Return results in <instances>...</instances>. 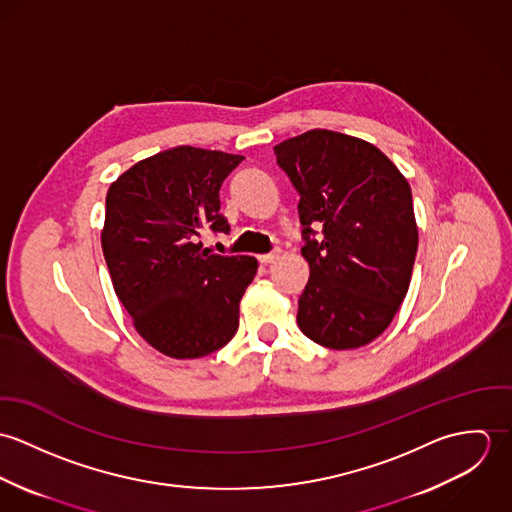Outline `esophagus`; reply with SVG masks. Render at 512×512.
Wrapping results in <instances>:
<instances>
[{"label": "esophagus", "mask_w": 512, "mask_h": 512, "mask_svg": "<svg viewBox=\"0 0 512 512\" xmlns=\"http://www.w3.org/2000/svg\"><path fill=\"white\" fill-rule=\"evenodd\" d=\"M278 258H280V250H274V252H270V254H262V256H258L260 264H272V262H276Z\"/></svg>", "instance_id": "esophagus-1"}]
</instances>
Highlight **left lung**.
Here are the masks:
<instances>
[{
    "label": "left lung",
    "mask_w": 512,
    "mask_h": 512,
    "mask_svg": "<svg viewBox=\"0 0 512 512\" xmlns=\"http://www.w3.org/2000/svg\"><path fill=\"white\" fill-rule=\"evenodd\" d=\"M274 151L301 197L309 282L297 325L327 349L368 345L410 288L418 252L410 185L378 147L347 134L309 130ZM311 225L324 228L319 241Z\"/></svg>",
    "instance_id": "left-lung-1"
}]
</instances>
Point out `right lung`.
Masks as SVG:
<instances>
[{"label":"right lung","instance_id":"add662e5","mask_svg":"<svg viewBox=\"0 0 512 512\" xmlns=\"http://www.w3.org/2000/svg\"><path fill=\"white\" fill-rule=\"evenodd\" d=\"M242 155L179 146L124 171L108 189L100 234L112 286L147 343L171 359H199L238 329L252 256H219L201 234L228 232L219 191Z\"/></svg>","mask_w":512,"mask_h":512}]
</instances>
